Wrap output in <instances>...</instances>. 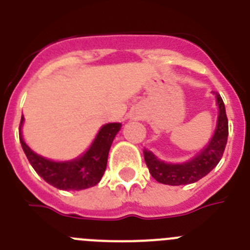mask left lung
<instances>
[{"label": "left lung", "instance_id": "8db88e82", "mask_svg": "<svg viewBox=\"0 0 250 250\" xmlns=\"http://www.w3.org/2000/svg\"><path fill=\"white\" fill-rule=\"evenodd\" d=\"M214 95L218 106L215 130L209 143L196 155L183 163H167L159 159L152 151L144 149L145 163L156 182L174 187L193 184L208 175L218 165L228 140V119L220 95Z\"/></svg>", "mask_w": 250, "mask_h": 250}]
</instances>
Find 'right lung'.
Instances as JSON below:
<instances>
[{
    "label": "right lung",
    "instance_id": "right-lung-1",
    "mask_svg": "<svg viewBox=\"0 0 250 250\" xmlns=\"http://www.w3.org/2000/svg\"><path fill=\"white\" fill-rule=\"evenodd\" d=\"M23 115L20 124V143L30 164L37 174L60 190H83L95 187L105 173L109 150L115 136L120 131L121 123H109L100 127L91 145L80 156L71 160H51L40 155L26 144L22 135Z\"/></svg>",
    "mask_w": 250,
    "mask_h": 250
}]
</instances>
